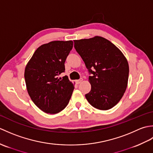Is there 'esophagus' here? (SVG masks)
I'll list each match as a JSON object with an SVG mask.
<instances>
[{"label": "esophagus", "instance_id": "1", "mask_svg": "<svg viewBox=\"0 0 153 153\" xmlns=\"http://www.w3.org/2000/svg\"><path fill=\"white\" fill-rule=\"evenodd\" d=\"M82 81H83V79L82 78H81V79H77V80H76V83L77 84H79V83H81L82 82Z\"/></svg>", "mask_w": 153, "mask_h": 153}]
</instances>
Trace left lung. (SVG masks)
<instances>
[{
	"label": "left lung",
	"instance_id": "8db88e82",
	"mask_svg": "<svg viewBox=\"0 0 153 153\" xmlns=\"http://www.w3.org/2000/svg\"><path fill=\"white\" fill-rule=\"evenodd\" d=\"M74 47L91 76V85L85 98L95 108H112L122 99L127 88L129 65L124 55L110 41L102 37L74 40Z\"/></svg>",
	"mask_w": 153,
	"mask_h": 153
}]
</instances>
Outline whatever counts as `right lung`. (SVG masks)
<instances>
[{
  "instance_id": "right-lung-1",
  "label": "right lung",
  "mask_w": 153,
  "mask_h": 153,
  "mask_svg": "<svg viewBox=\"0 0 153 153\" xmlns=\"http://www.w3.org/2000/svg\"><path fill=\"white\" fill-rule=\"evenodd\" d=\"M72 41H54L42 45L25 66L24 77L29 95L39 108L56 114L68 105L74 85L65 71L64 63L73 48Z\"/></svg>"
}]
</instances>
